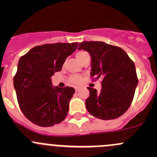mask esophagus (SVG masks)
<instances>
[{
    "label": "esophagus",
    "instance_id": "esophagus-1",
    "mask_svg": "<svg viewBox=\"0 0 157 157\" xmlns=\"http://www.w3.org/2000/svg\"><path fill=\"white\" fill-rule=\"evenodd\" d=\"M79 90H80V88H79V87H75V91L76 92L79 91Z\"/></svg>",
    "mask_w": 157,
    "mask_h": 157
}]
</instances>
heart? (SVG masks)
Listing matches in <instances>:
<instances>
[{"instance_id": "b5f03b06", "label": "heart", "mask_w": 157, "mask_h": 157, "mask_svg": "<svg viewBox=\"0 0 157 157\" xmlns=\"http://www.w3.org/2000/svg\"><path fill=\"white\" fill-rule=\"evenodd\" d=\"M88 55L89 54L86 52H85V51H78V52L76 53V57H77V59L82 63V61H83L85 57ZM69 82L71 84L80 85V83L83 82V77L80 75H77V74L71 75L69 78Z\"/></svg>"}]
</instances>
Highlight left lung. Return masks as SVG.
I'll use <instances>...</instances> for the list:
<instances>
[{
  "mask_svg": "<svg viewBox=\"0 0 157 157\" xmlns=\"http://www.w3.org/2000/svg\"><path fill=\"white\" fill-rule=\"evenodd\" d=\"M78 49L91 56V77L102 78V89L87 87L86 109L93 116L102 120L115 119L131 105L138 83L134 63L120 47L103 42H83Z\"/></svg>",
  "mask_w": 157,
  "mask_h": 157,
  "instance_id": "left-lung-1",
  "label": "left lung"
}]
</instances>
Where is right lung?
<instances>
[{"instance_id": "add662e5", "label": "right lung", "mask_w": 157, "mask_h": 157, "mask_svg": "<svg viewBox=\"0 0 157 157\" xmlns=\"http://www.w3.org/2000/svg\"><path fill=\"white\" fill-rule=\"evenodd\" d=\"M78 42L38 45L20 58L13 86L26 118L41 127L59 124L67 116L74 89L52 86V76L60 71Z\"/></svg>"}]
</instances>
